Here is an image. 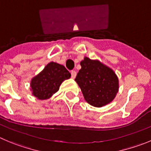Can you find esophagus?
Wrapping results in <instances>:
<instances>
[{
  "instance_id": "esophagus-1",
  "label": "esophagus",
  "mask_w": 151,
  "mask_h": 151,
  "mask_svg": "<svg viewBox=\"0 0 151 151\" xmlns=\"http://www.w3.org/2000/svg\"><path fill=\"white\" fill-rule=\"evenodd\" d=\"M76 76V72L75 71V70H72L71 71V78H75Z\"/></svg>"
}]
</instances>
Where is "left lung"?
Masks as SVG:
<instances>
[{"label": "left lung", "instance_id": "obj_1", "mask_svg": "<svg viewBox=\"0 0 151 151\" xmlns=\"http://www.w3.org/2000/svg\"><path fill=\"white\" fill-rule=\"evenodd\" d=\"M75 81L81 88L85 101L101 107L111 102L119 91V79L112 69L98 60L85 57L80 63Z\"/></svg>", "mask_w": 151, "mask_h": 151}]
</instances>
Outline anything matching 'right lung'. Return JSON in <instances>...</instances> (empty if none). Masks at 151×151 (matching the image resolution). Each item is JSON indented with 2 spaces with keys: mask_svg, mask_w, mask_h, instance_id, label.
Returning a JSON list of instances; mask_svg holds the SVG:
<instances>
[{
  "mask_svg": "<svg viewBox=\"0 0 151 151\" xmlns=\"http://www.w3.org/2000/svg\"><path fill=\"white\" fill-rule=\"evenodd\" d=\"M70 76L71 74L64 66L52 61L32 78L30 87L32 95L38 99H48L59 90L61 83Z\"/></svg>",
  "mask_w": 151,
  "mask_h": 151,
  "instance_id": "1",
  "label": "right lung"
}]
</instances>
